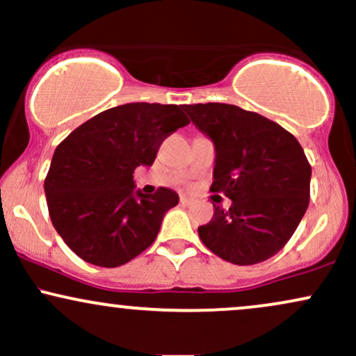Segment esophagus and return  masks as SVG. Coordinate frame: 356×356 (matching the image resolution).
Masks as SVG:
<instances>
[{
    "label": "esophagus",
    "instance_id": "1",
    "mask_svg": "<svg viewBox=\"0 0 356 356\" xmlns=\"http://www.w3.org/2000/svg\"><path fill=\"white\" fill-rule=\"evenodd\" d=\"M181 204L187 206V204H192V199L187 197V195H181Z\"/></svg>",
    "mask_w": 356,
    "mask_h": 356
}]
</instances>
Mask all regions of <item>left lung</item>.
Here are the masks:
<instances>
[{"label": "left lung", "mask_w": 356, "mask_h": 356, "mask_svg": "<svg viewBox=\"0 0 356 356\" xmlns=\"http://www.w3.org/2000/svg\"><path fill=\"white\" fill-rule=\"evenodd\" d=\"M192 124L214 142L211 191L232 204H214L199 238L214 254L248 266L284 248L309 204L312 165L293 134L276 122L227 104L182 107Z\"/></svg>", "instance_id": "1"}]
</instances>
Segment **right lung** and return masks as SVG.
<instances>
[{
    "label": "right lung",
    "instance_id": "1",
    "mask_svg": "<svg viewBox=\"0 0 356 356\" xmlns=\"http://www.w3.org/2000/svg\"><path fill=\"white\" fill-rule=\"evenodd\" d=\"M189 122L179 105L125 104L92 117L56 147L44 194L53 226L76 256L117 268L154 243L179 195L167 187L142 194L134 172L152 165L164 138Z\"/></svg>",
    "mask_w": 356,
    "mask_h": 356
}]
</instances>
